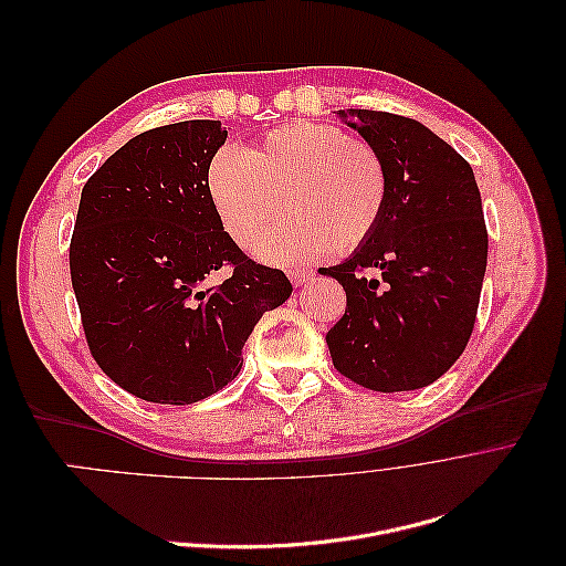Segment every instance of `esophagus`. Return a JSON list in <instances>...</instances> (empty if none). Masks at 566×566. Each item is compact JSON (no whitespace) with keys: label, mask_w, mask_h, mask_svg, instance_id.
Returning <instances> with one entry per match:
<instances>
[{"label":"esophagus","mask_w":566,"mask_h":566,"mask_svg":"<svg viewBox=\"0 0 566 566\" xmlns=\"http://www.w3.org/2000/svg\"><path fill=\"white\" fill-rule=\"evenodd\" d=\"M287 279L293 281L295 285H302V283H306L312 279V271H306V269H287Z\"/></svg>","instance_id":"34e87169"}]
</instances>
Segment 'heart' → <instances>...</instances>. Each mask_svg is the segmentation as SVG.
Wrapping results in <instances>:
<instances>
[{
	"label": "heart",
	"mask_w": 566,
	"mask_h": 566,
	"mask_svg": "<svg viewBox=\"0 0 566 566\" xmlns=\"http://www.w3.org/2000/svg\"><path fill=\"white\" fill-rule=\"evenodd\" d=\"M208 193L231 241L252 250L279 209L289 217L256 248L266 262H300L361 245L380 224L389 175L382 153L335 125L295 123L248 153L224 146L208 165Z\"/></svg>",
	"instance_id": "b5f03b06"
}]
</instances>
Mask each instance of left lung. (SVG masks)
I'll return each instance as SVG.
<instances>
[{
	"mask_svg": "<svg viewBox=\"0 0 566 566\" xmlns=\"http://www.w3.org/2000/svg\"><path fill=\"white\" fill-rule=\"evenodd\" d=\"M339 117L382 153L389 193L349 260L318 269L347 293L325 342L352 382L420 389L458 361L474 328L489 252L482 196L470 163L418 119L361 108Z\"/></svg>",
	"mask_w": 566,
	"mask_h": 566,
	"instance_id": "obj_1",
	"label": "left lung"
}]
</instances>
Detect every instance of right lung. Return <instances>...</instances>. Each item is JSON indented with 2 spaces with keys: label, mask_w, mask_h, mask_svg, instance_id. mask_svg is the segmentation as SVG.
Wrapping results in <instances>:
<instances>
[{
  "label": "right lung",
  "mask_w": 566,
  "mask_h": 566,
  "mask_svg": "<svg viewBox=\"0 0 566 566\" xmlns=\"http://www.w3.org/2000/svg\"><path fill=\"white\" fill-rule=\"evenodd\" d=\"M219 119L134 136L82 188L71 281L98 368L144 401L186 406L227 387L264 312L293 285L221 227L208 165Z\"/></svg>",
  "instance_id": "add662e5"
}]
</instances>
